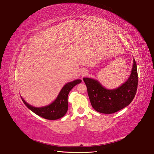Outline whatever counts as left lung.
Returning a JSON list of instances; mask_svg holds the SVG:
<instances>
[{
	"mask_svg": "<svg viewBox=\"0 0 154 154\" xmlns=\"http://www.w3.org/2000/svg\"><path fill=\"white\" fill-rule=\"evenodd\" d=\"M92 107L97 112L110 114L128 106L133 100L138 85L137 64L134 59L130 77L114 89L105 88L98 80L83 78Z\"/></svg>",
	"mask_w": 154,
	"mask_h": 154,
	"instance_id": "1",
	"label": "left lung"
}]
</instances>
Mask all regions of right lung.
<instances>
[{"mask_svg": "<svg viewBox=\"0 0 154 154\" xmlns=\"http://www.w3.org/2000/svg\"><path fill=\"white\" fill-rule=\"evenodd\" d=\"M82 82L80 79H77L72 82L67 83L60 91L58 96L51 104L48 106L35 107L26 102L22 97L21 99L27 107L37 116L48 120H57L63 117L68 110V95L72 88Z\"/></svg>", "mask_w": 154, "mask_h": 154, "instance_id": "1", "label": "right lung"}]
</instances>
